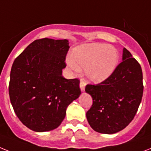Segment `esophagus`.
Returning <instances> with one entry per match:
<instances>
[{
	"label": "esophagus",
	"instance_id": "34e87169",
	"mask_svg": "<svg viewBox=\"0 0 151 151\" xmlns=\"http://www.w3.org/2000/svg\"><path fill=\"white\" fill-rule=\"evenodd\" d=\"M85 85H86V83L83 81H82L80 82V88H81V91L82 92L84 91V90H85Z\"/></svg>",
	"mask_w": 151,
	"mask_h": 151
}]
</instances>
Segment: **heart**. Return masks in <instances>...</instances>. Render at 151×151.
Returning a JSON list of instances; mask_svg holds the SVG:
<instances>
[{
  "mask_svg": "<svg viewBox=\"0 0 151 151\" xmlns=\"http://www.w3.org/2000/svg\"><path fill=\"white\" fill-rule=\"evenodd\" d=\"M68 65L72 70H83L88 81L99 83L108 79L115 71L119 62V52L107 44L91 43L76 47L68 58Z\"/></svg>",
  "mask_w": 151,
  "mask_h": 151,
  "instance_id": "obj_1",
  "label": "heart"
}]
</instances>
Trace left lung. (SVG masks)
Here are the masks:
<instances>
[{
  "label": "left lung",
  "mask_w": 151,
  "mask_h": 151,
  "mask_svg": "<svg viewBox=\"0 0 151 151\" xmlns=\"http://www.w3.org/2000/svg\"><path fill=\"white\" fill-rule=\"evenodd\" d=\"M122 60L108 79L85 87L93 98V104L86 114L87 121L98 133L112 134L124 129L132 121L141 102V67L126 48L123 49Z\"/></svg>",
  "instance_id": "8db88e82"
}]
</instances>
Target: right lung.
Returning <instances> with one entry per match:
<instances>
[{
    "label": "right lung",
    "instance_id": "1",
    "mask_svg": "<svg viewBox=\"0 0 151 151\" xmlns=\"http://www.w3.org/2000/svg\"><path fill=\"white\" fill-rule=\"evenodd\" d=\"M69 48L66 39H39L14 61L9 83L11 103L19 120L34 131L60 126L68 105L81 93L79 80L62 76Z\"/></svg>",
    "mask_w": 151,
    "mask_h": 151
}]
</instances>
